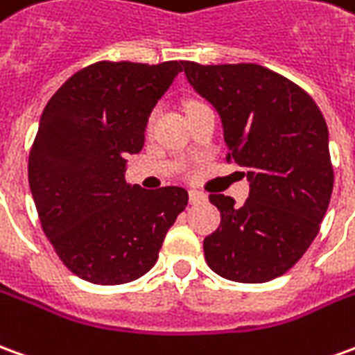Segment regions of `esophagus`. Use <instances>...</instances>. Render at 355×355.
<instances>
[{"label":"esophagus","instance_id":"34e87169","mask_svg":"<svg viewBox=\"0 0 355 355\" xmlns=\"http://www.w3.org/2000/svg\"><path fill=\"white\" fill-rule=\"evenodd\" d=\"M190 203L192 205H200V203H205L207 202V196L200 192V190H190Z\"/></svg>","mask_w":355,"mask_h":355}]
</instances>
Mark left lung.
Returning <instances> with one entry per match:
<instances>
[{"label":"left lung","instance_id":"left-lung-1","mask_svg":"<svg viewBox=\"0 0 355 355\" xmlns=\"http://www.w3.org/2000/svg\"><path fill=\"white\" fill-rule=\"evenodd\" d=\"M182 67L196 94L217 111L227 157L246 167L250 182L242 205L209 196L220 225L203 240L205 261L229 281L281 277L313 242L333 194L323 115L309 94L261 65Z\"/></svg>","mask_w":355,"mask_h":355}]
</instances>
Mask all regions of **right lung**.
Segmentation results:
<instances>
[{
  "label": "right lung",
  "instance_id": "add662e5",
  "mask_svg": "<svg viewBox=\"0 0 355 355\" xmlns=\"http://www.w3.org/2000/svg\"><path fill=\"white\" fill-rule=\"evenodd\" d=\"M182 61L94 63L51 96L40 117L28 182L42 229L61 261L94 284H123L152 269L167 230L184 211L180 186L128 184L153 107Z\"/></svg>",
  "mask_w": 355,
  "mask_h": 355
}]
</instances>
